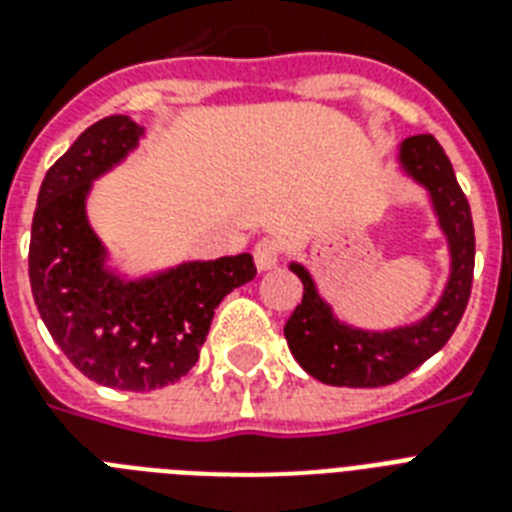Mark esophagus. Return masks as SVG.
<instances>
[{
  "label": "esophagus",
  "mask_w": 512,
  "mask_h": 512,
  "mask_svg": "<svg viewBox=\"0 0 512 512\" xmlns=\"http://www.w3.org/2000/svg\"><path fill=\"white\" fill-rule=\"evenodd\" d=\"M252 255H255V265L257 271H271V268H276L281 260V241L279 239H260L255 244V249H252Z\"/></svg>",
  "instance_id": "esophagus-1"
}]
</instances>
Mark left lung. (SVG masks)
I'll return each mask as SVG.
<instances>
[{
  "mask_svg": "<svg viewBox=\"0 0 512 512\" xmlns=\"http://www.w3.org/2000/svg\"><path fill=\"white\" fill-rule=\"evenodd\" d=\"M398 162L404 172L430 193L438 225L449 241L452 273L433 311L409 327L369 332L342 324L324 303L311 273L292 263V273L303 281V303L289 316L284 337L292 356L305 372L340 388H380L390 385L425 364L444 348L462 313L468 308L476 265V236L470 204L462 193L452 162L433 135H414L401 143Z\"/></svg>",
  "mask_w": 512,
  "mask_h": 512,
  "instance_id": "obj_1",
  "label": "left lung"
}]
</instances>
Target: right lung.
I'll use <instances>...</instances> for the list:
<instances>
[{
	"instance_id": "add662e5",
	"label": "right lung",
	"mask_w": 512,
	"mask_h": 512,
	"mask_svg": "<svg viewBox=\"0 0 512 512\" xmlns=\"http://www.w3.org/2000/svg\"><path fill=\"white\" fill-rule=\"evenodd\" d=\"M140 135L130 116L87 127L44 175L28 247L31 292L52 340L84 377L135 393L188 374L220 300L257 273L247 252L135 281L108 271L84 204L92 180L122 162Z\"/></svg>"
}]
</instances>
